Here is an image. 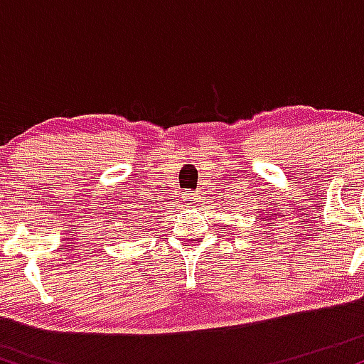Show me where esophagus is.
Returning <instances> with one entry per match:
<instances>
[{"mask_svg": "<svg viewBox=\"0 0 364 364\" xmlns=\"http://www.w3.org/2000/svg\"><path fill=\"white\" fill-rule=\"evenodd\" d=\"M193 200H195V193H190V191H185V193H183V202L191 203Z\"/></svg>", "mask_w": 364, "mask_h": 364, "instance_id": "obj_1", "label": "esophagus"}]
</instances>
